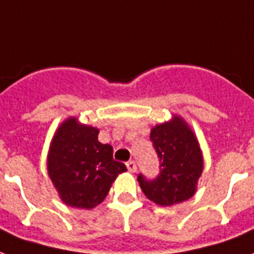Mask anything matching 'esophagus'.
<instances>
[{
  "label": "esophagus",
  "instance_id": "34e87169",
  "mask_svg": "<svg viewBox=\"0 0 254 254\" xmlns=\"http://www.w3.org/2000/svg\"><path fill=\"white\" fill-rule=\"evenodd\" d=\"M127 170L130 172V173H135V170H137V165H135L134 161H127Z\"/></svg>",
  "mask_w": 254,
  "mask_h": 254
}]
</instances>
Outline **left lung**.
Segmentation results:
<instances>
[{"label": "left lung", "instance_id": "obj_1", "mask_svg": "<svg viewBox=\"0 0 254 254\" xmlns=\"http://www.w3.org/2000/svg\"><path fill=\"white\" fill-rule=\"evenodd\" d=\"M150 140L160 158V173L154 180L138 174L144 194L154 204L172 206L196 193L204 160L200 144L189 125L179 116L150 131Z\"/></svg>", "mask_w": 254, "mask_h": 254}]
</instances>
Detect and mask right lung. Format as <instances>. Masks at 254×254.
I'll return each mask as SVG.
<instances>
[{
    "label": "right lung",
    "instance_id": "1",
    "mask_svg": "<svg viewBox=\"0 0 254 254\" xmlns=\"http://www.w3.org/2000/svg\"><path fill=\"white\" fill-rule=\"evenodd\" d=\"M98 129L65 120L54 133L48 173L60 198L69 206L92 209L101 204L117 176L127 172L113 158V148L98 141Z\"/></svg>",
    "mask_w": 254,
    "mask_h": 254
}]
</instances>
